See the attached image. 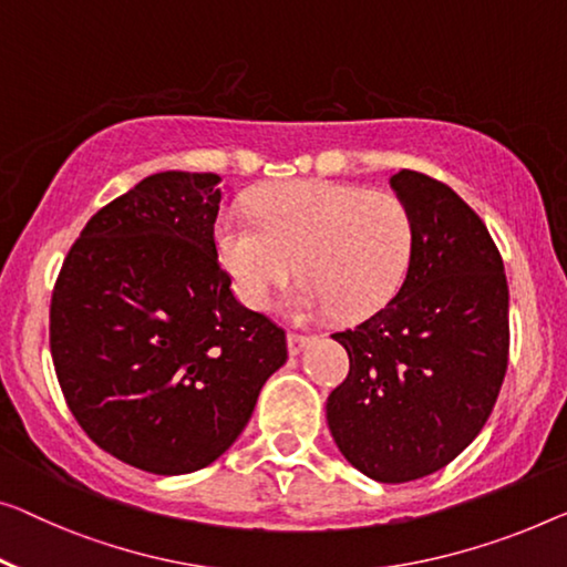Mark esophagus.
Instances as JSON below:
<instances>
[{
    "label": "esophagus",
    "instance_id": "obj_1",
    "mask_svg": "<svg viewBox=\"0 0 567 567\" xmlns=\"http://www.w3.org/2000/svg\"><path fill=\"white\" fill-rule=\"evenodd\" d=\"M308 343H310V336L287 333V351H290V357H298V353L306 351Z\"/></svg>",
    "mask_w": 567,
    "mask_h": 567
}]
</instances>
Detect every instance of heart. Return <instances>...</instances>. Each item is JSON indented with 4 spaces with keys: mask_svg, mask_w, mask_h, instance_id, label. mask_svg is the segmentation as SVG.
I'll return each instance as SVG.
<instances>
[{
    "mask_svg": "<svg viewBox=\"0 0 567 567\" xmlns=\"http://www.w3.org/2000/svg\"><path fill=\"white\" fill-rule=\"evenodd\" d=\"M255 216L224 210L216 221L218 259L249 308H267L292 269L302 280L287 312L367 318L394 298L415 247L412 214L394 193L331 181L261 188Z\"/></svg>",
    "mask_w": 567,
    "mask_h": 567,
    "instance_id": "b5f03b06",
    "label": "heart"
}]
</instances>
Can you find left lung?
I'll return each mask as SVG.
<instances>
[{
	"label": "left lung",
	"instance_id": "8db88e82",
	"mask_svg": "<svg viewBox=\"0 0 567 567\" xmlns=\"http://www.w3.org/2000/svg\"><path fill=\"white\" fill-rule=\"evenodd\" d=\"M415 247L400 292L349 331V377L326 402L343 458L382 484L447 466L481 433L509 361V287L484 221L433 177L400 171Z\"/></svg>",
	"mask_w": 567,
	"mask_h": 567
}]
</instances>
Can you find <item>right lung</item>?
<instances>
[{
  "label": "right lung",
  "mask_w": 567,
  "mask_h": 567,
  "mask_svg": "<svg viewBox=\"0 0 567 567\" xmlns=\"http://www.w3.org/2000/svg\"><path fill=\"white\" fill-rule=\"evenodd\" d=\"M221 177L155 173L91 216L50 302V353L91 441L157 476L229 451L285 331L244 308L218 265Z\"/></svg>",
  "instance_id": "1"
}]
</instances>
